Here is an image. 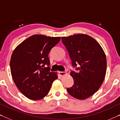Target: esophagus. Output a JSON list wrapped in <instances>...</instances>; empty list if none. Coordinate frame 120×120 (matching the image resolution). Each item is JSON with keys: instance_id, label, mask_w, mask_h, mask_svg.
<instances>
[{"instance_id": "esophagus-1", "label": "esophagus", "mask_w": 120, "mask_h": 120, "mask_svg": "<svg viewBox=\"0 0 120 120\" xmlns=\"http://www.w3.org/2000/svg\"><path fill=\"white\" fill-rule=\"evenodd\" d=\"M59 73H60V75L61 76H64V75H66L67 74L66 72H65V71H60Z\"/></svg>"}]
</instances>
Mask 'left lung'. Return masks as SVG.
Returning <instances> with one entry per match:
<instances>
[{
  "mask_svg": "<svg viewBox=\"0 0 120 120\" xmlns=\"http://www.w3.org/2000/svg\"><path fill=\"white\" fill-rule=\"evenodd\" d=\"M76 72L71 71L74 85L67 88L70 96L83 100L92 96L104 81L106 71V56L92 37L83 34L62 37Z\"/></svg>",
  "mask_w": 120,
  "mask_h": 120,
  "instance_id": "left-lung-1",
  "label": "left lung"
}]
</instances>
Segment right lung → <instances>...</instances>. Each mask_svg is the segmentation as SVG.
Listing matches in <instances>:
<instances>
[{
	"instance_id": "right-lung-1",
	"label": "right lung",
	"mask_w": 120,
	"mask_h": 120,
	"mask_svg": "<svg viewBox=\"0 0 120 120\" xmlns=\"http://www.w3.org/2000/svg\"><path fill=\"white\" fill-rule=\"evenodd\" d=\"M60 37L35 34L26 39L11 55L10 69L17 87L29 99L37 101L46 96L58 78L50 71L49 53Z\"/></svg>"
}]
</instances>
